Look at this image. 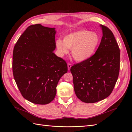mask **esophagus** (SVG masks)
<instances>
[{
  "label": "esophagus",
  "instance_id": "obj_1",
  "mask_svg": "<svg viewBox=\"0 0 132 132\" xmlns=\"http://www.w3.org/2000/svg\"><path fill=\"white\" fill-rule=\"evenodd\" d=\"M72 67V65H71L70 63H68V69L69 70L70 69V68Z\"/></svg>",
  "mask_w": 132,
  "mask_h": 132
}]
</instances>
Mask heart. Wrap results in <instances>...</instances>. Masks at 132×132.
Segmentation results:
<instances>
[{
	"mask_svg": "<svg viewBox=\"0 0 132 132\" xmlns=\"http://www.w3.org/2000/svg\"><path fill=\"white\" fill-rule=\"evenodd\" d=\"M100 43V38L97 33L87 30H80L73 32L56 42L58 51L62 54L72 49V55L77 62L85 61L94 55Z\"/></svg>",
	"mask_w": 132,
	"mask_h": 132,
	"instance_id": "heart-1",
	"label": "heart"
}]
</instances>
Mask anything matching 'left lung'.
I'll list each match as a JSON object with an SVG mask.
<instances>
[{"label":"left lung","mask_w":132,"mask_h":132,"mask_svg":"<svg viewBox=\"0 0 132 132\" xmlns=\"http://www.w3.org/2000/svg\"><path fill=\"white\" fill-rule=\"evenodd\" d=\"M101 27L103 37L95 54L70 68L75 93L84 103H95L107 98L119 76V46L112 31L103 25Z\"/></svg>","instance_id":"obj_1"}]
</instances>
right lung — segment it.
<instances>
[{
    "label": "right lung",
    "instance_id": "right-lung-1",
    "mask_svg": "<svg viewBox=\"0 0 132 132\" xmlns=\"http://www.w3.org/2000/svg\"><path fill=\"white\" fill-rule=\"evenodd\" d=\"M55 33V28L31 25L14 46V79L23 97L34 104L51 103L59 79L68 71L66 62L53 53Z\"/></svg>",
    "mask_w": 132,
    "mask_h": 132
}]
</instances>
